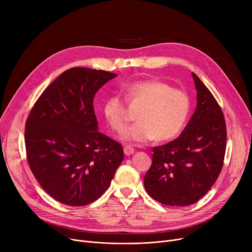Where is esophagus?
Returning <instances> with one entry per match:
<instances>
[{
    "label": "esophagus",
    "instance_id": "34e87169",
    "mask_svg": "<svg viewBox=\"0 0 252 252\" xmlns=\"http://www.w3.org/2000/svg\"><path fill=\"white\" fill-rule=\"evenodd\" d=\"M124 151H125V154L126 155H131L135 153V149L130 146V145H126L125 148H124Z\"/></svg>",
    "mask_w": 252,
    "mask_h": 252
}]
</instances>
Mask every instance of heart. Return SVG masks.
Returning <instances> with one entry per match:
<instances>
[{
	"instance_id": "obj_1",
	"label": "heart",
	"mask_w": 252,
	"mask_h": 252,
	"mask_svg": "<svg viewBox=\"0 0 252 252\" xmlns=\"http://www.w3.org/2000/svg\"><path fill=\"white\" fill-rule=\"evenodd\" d=\"M127 100L142 105L138 113L140 122L122 133L126 142L143 144L155 138L158 141L175 139L186 125L191 109V100L185 91L174 89L158 79H146L127 86ZM104 116L110 126L122 131L128 122L126 101L113 94L104 103Z\"/></svg>"
}]
</instances>
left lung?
Here are the masks:
<instances>
[{
    "label": "left lung",
    "instance_id": "obj_1",
    "mask_svg": "<svg viewBox=\"0 0 252 252\" xmlns=\"http://www.w3.org/2000/svg\"><path fill=\"white\" fill-rule=\"evenodd\" d=\"M197 106L179 138L153 148L152 165L144 178L146 192L169 206H188L217 181L226 152L227 128L214 95L194 72Z\"/></svg>",
    "mask_w": 252,
    "mask_h": 252
}]
</instances>
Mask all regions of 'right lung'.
<instances>
[{
  "instance_id": "obj_1",
  "label": "right lung",
  "mask_w": 252,
  "mask_h": 252,
  "mask_svg": "<svg viewBox=\"0 0 252 252\" xmlns=\"http://www.w3.org/2000/svg\"><path fill=\"white\" fill-rule=\"evenodd\" d=\"M116 73L85 67L64 71L34 103L25 124L30 167L55 200L84 206L108 189L124 160L123 146L98 131L93 101Z\"/></svg>"
}]
</instances>
